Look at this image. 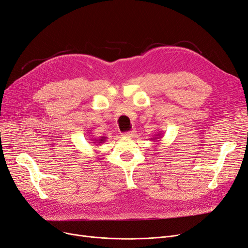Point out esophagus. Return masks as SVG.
I'll use <instances>...</instances> for the list:
<instances>
[{"label": "esophagus", "instance_id": "obj_1", "mask_svg": "<svg viewBox=\"0 0 248 248\" xmlns=\"http://www.w3.org/2000/svg\"><path fill=\"white\" fill-rule=\"evenodd\" d=\"M125 137H130V138H136L137 137V132L136 131H131V132H127L124 134Z\"/></svg>", "mask_w": 248, "mask_h": 248}]
</instances>
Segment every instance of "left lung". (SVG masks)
<instances>
[{"mask_svg": "<svg viewBox=\"0 0 248 248\" xmlns=\"http://www.w3.org/2000/svg\"><path fill=\"white\" fill-rule=\"evenodd\" d=\"M161 135H162L161 133H158L157 135H155V136L153 137V138H151L150 140H152V141H154V142H155V141H159V139L161 138Z\"/></svg>", "mask_w": 248, "mask_h": 248, "instance_id": "left-lung-1", "label": "left lung"}]
</instances>
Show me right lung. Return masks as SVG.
Listing matches in <instances>:
<instances>
[{"instance_id":"add662e5","label":"right lung","mask_w":248,"mask_h":248,"mask_svg":"<svg viewBox=\"0 0 248 248\" xmlns=\"http://www.w3.org/2000/svg\"><path fill=\"white\" fill-rule=\"evenodd\" d=\"M106 140H107V137H100V138H92L91 141H93V142H91V143L96 144L98 146V145H101V144L105 143Z\"/></svg>"}]
</instances>
